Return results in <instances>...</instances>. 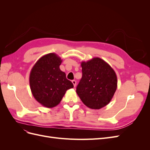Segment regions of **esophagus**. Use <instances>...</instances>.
Here are the masks:
<instances>
[{"label":"esophagus","instance_id":"34e87169","mask_svg":"<svg viewBox=\"0 0 150 150\" xmlns=\"http://www.w3.org/2000/svg\"><path fill=\"white\" fill-rule=\"evenodd\" d=\"M72 84H73L74 87H76V80H72Z\"/></svg>","mask_w":150,"mask_h":150}]
</instances>
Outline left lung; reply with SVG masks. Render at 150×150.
<instances>
[{
  "label": "left lung",
  "mask_w": 150,
  "mask_h": 150,
  "mask_svg": "<svg viewBox=\"0 0 150 150\" xmlns=\"http://www.w3.org/2000/svg\"><path fill=\"white\" fill-rule=\"evenodd\" d=\"M82 78L76 93L85 105L99 110L110 103L117 89L116 72L108 63L99 57H94L81 63Z\"/></svg>",
  "instance_id": "obj_1"
}]
</instances>
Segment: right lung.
<instances>
[{"label":"right lung","mask_w":150,"mask_h":150,"mask_svg":"<svg viewBox=\"0 0 150 150\" xmlns=\"http://www.w3.org/2000/svg\"><path fill=\"white\" fill-rule=\"evenodd\" d=\"M62 60L55 53L40 57L32 68L29 84L32 94L43 106L51 108L59 104L66 91L74 88L59 66Z\"/></svg>","instance_id":"right-lung-1"}]
</instances>
